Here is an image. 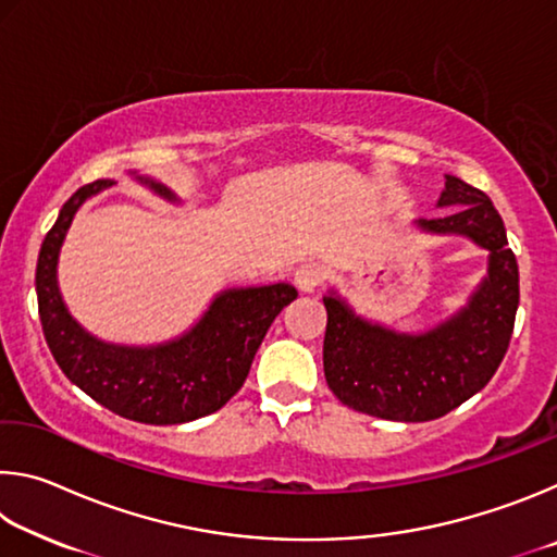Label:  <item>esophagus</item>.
Wrapping results in <instances>:
<instances>
[{
    "label": "esophagus",
    "mask_w": 557,
    "mask_h": 557,
    "mask_svg": "<svg viewBox=\"0 0 557 557\" xmlns=\"http://www.w3.org/2000/svg\"><path fill=\"white\" fill-rule=\"evenodd\" d=\"M319 282H322V270L317 265H301L295 272V285L301 295H312V292L319 287Z\"/></svg>",
    "instance_id": "1"
}]
</instances>
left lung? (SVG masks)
Instances as JSON below:
<instances>
[{
	"mask_svg": "<svg viewBox=\"0 0 557 557\" xmlns=\"http://www.w3.org/2000/svg\"><path fill=\"white\" fill-rule=\"evenodd\" d=\"M440 219L412 225L428 235H459L488 252L486 275L467 305L420 334L361 317L336 289L324 295V375L338 400L398 422L437 420L476 395L502 366L518 309V265L494 203L445 174Z\"/></svg>",
	"mask_w": 557,
	"mask_h": 557,
	"instance_id": "obj_1",
	"label": "left lung"
}]
</instances>
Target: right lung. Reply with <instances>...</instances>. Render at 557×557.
<instances>
[{
    "instance_id": "1",
    "label": "right lung",
    "mask_w": 557,
    "mask_h": 557,
    "mask_svg": "<svg viewBox=\"0 0 557 557\" xmlns=\"http://www.w3.org/2000/svg\"><path fill=\"white\" fill-rule=\"evenodd\" d=\"M127 174L164 201L182 203L172 188L152 176ZM112 184L117 182L98 178L78 188L41 243L36 297L46 344L65 379L122 418L145 425L199 420L221 410L240 391L270 324L297 299V289L287 282L221 289L196 324L169 342L149 346L102 342L69 312L59 285V260L75 213Z\"/></svg>"
}]
</instances>
